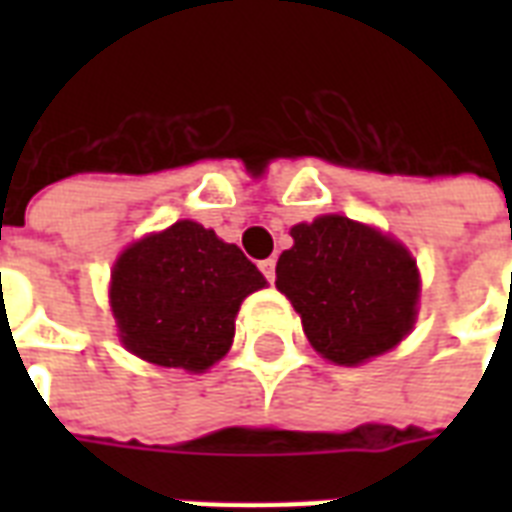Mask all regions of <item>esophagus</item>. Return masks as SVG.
<instances>
[{"instance_id": "34e87169", "label": "esophagus", "mask_w": 512, "mask_h": 512, "mask_svg": "<svg viewBox=\"0 0 512 512\" xmlns=\"http://www.w3.org/2000/svg\"><path fill=\"white\" fill-rule=\"evenodd\" d=\"M257 268L263 271V276L268 281L276 279V260H273V257H268V260H260V263H257Z\"/></svg>"}]
</instances>
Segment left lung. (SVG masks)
I'll use <instances>...</instances> for the list:
<instances>
[{
    "label": "left lung",
    "mask_w": 512,
    "mask_h": 512,
    "mask_svg": "<svg viewBox=\"0 0 512 512\" xmlns=\"http://www.w3.org/2000/svg\"><path fill=\"white\" fill-rule=\"evenodd\" d=\"M292 239L276 263V287L321 356L353 366L409 335L420 276L398 241L340 215L295 225Z\"/></svg>",
    "instance_id": "1"
}]
</instances>
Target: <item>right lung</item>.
Returning <instances> with one entry per match:
<instances>
[{
	"label": "right lung",
	"instance_id": "add662e5",
	"mask_svg": "<svg viewBox=\"0 0 512 512\" xmlns=\"http://www.w3.org/2000/svg\"><path fill=\"white\" fill-rule=\"evenodd\" d=\"M265 287L236 244L180 220L132 244L111 273L124 348L151 364L204 372L233 342L241 300Z\"/></svg>",
	"mask_w": 512,
	"mask_h": 512
}]
</instances>
